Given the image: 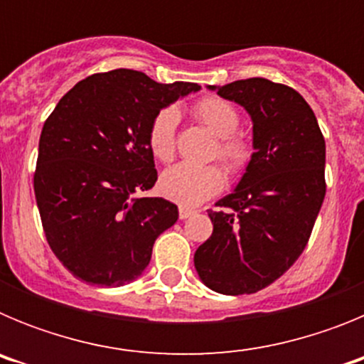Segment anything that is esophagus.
Segmentation results:
<instances>
[{"label":"esophagus","mask_w":364,"mask_h":364,"mask_svg":"<svg viewBox=\"0 0 364 364\" xmlns=\"http://www.w3.org/2000/svg\"><path fill=\"white\" fill-rule=\"evenodd\" d=\"M193 213H195V211L189 210V208H184V205H182V208H180V210H178V217H180V220H186V218L191 217Z\"/></svg>","instance_id":"1"}]
</instances>
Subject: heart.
Listing matches in <instances>:
<instances>
[{"instance_id": "1", "label": "heart", "mask_w": 364, "mask_h": 364, "mask_svg": "<svg viewBox=\"0 0 364 364\" xmlns=\"http://www.w3.org/2000/svg\"><path fill=\"white\" fill-rule=\"evenodd\" d=\"M198 120L213 134L220 138L218 156L233 171H240L250 160V146L240 136H235L239 129L240 117L237 109L226 100L204 98L195 105ZM180 120L176 107H166L154 117L149 127V149L162 162H169L175 154V134ZM226 184V175L218 166H191L176 164L162 173L159 182L160 193L169 200L184 208L202 204L210 197L220 193Z\"/></svg>"}]
</instances>
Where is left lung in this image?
Here are the masks:
<instances>
[{
	"mask_svg": "<svg viewBox=\"0 0 364 364\" xmlns=\"http://www.w3.org/2000/svg\"><path fill=\"white\" fill-rule=\"evenodd\" d=\"M210 91L246 109L253 154L233 191L210 211L213 233L195 253L198 279L224 295L255 294L302 253L326 193V146L306 100L291 87L247 78Z\"/></svg>",
	"mask_w": 364,
	"mask_h": 364,
	"instance_id": "obj_1",
	"label": "left lung"
}]
</instances>
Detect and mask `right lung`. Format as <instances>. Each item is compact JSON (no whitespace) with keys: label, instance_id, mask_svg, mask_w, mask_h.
Here are the masks:
<instances>
[{"label":"right lung","instance_id":"1","mask_svg":"<svg viewBox=\"0 0 364 364\" xmlns=\"http://www.w3.org/2000/svg\"><path fill=\"white\" fill-rule=\"evenodd\" d=\"M197 91L117 69L82 80L58 102L41 129L34 193L47 242L74 277L117 288L147 268L154 240L178 220L173 202L140 197L156 182L149 127Z\"/></svg>","mask_w":364,"mask_h":364}]
</instances>
